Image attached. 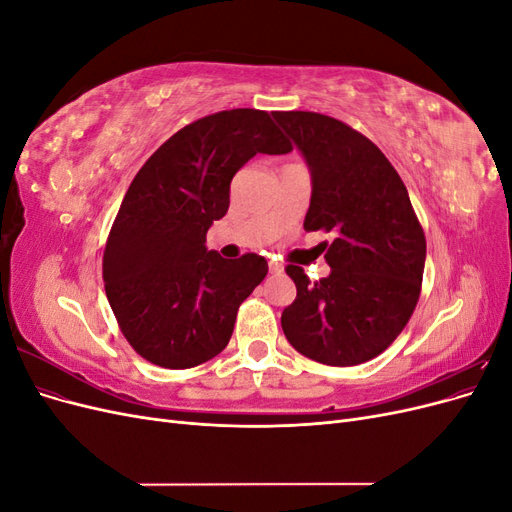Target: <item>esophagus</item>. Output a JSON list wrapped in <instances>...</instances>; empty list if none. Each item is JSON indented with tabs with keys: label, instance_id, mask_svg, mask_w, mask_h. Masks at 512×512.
Masks as SVG:
<instances>
[{
	"label": "esophagus",
	"instance_id": "1",
	"mask_svg": "<svg viewBox=\"0 0 512 512\" xmlns=\"http://www.w3.org/2000/svg\"><path fill=\"white\" fill-rule=\"evenodd\" d=\"M269 273H273V275H280V273H284V267L280 265V262H273V260H269Z\"/></svg>",
	"mask_w": 512,
	"mask_h": 512
}]
</instances>
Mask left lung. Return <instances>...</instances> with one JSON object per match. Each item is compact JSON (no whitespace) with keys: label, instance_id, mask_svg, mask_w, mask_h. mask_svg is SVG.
<instances>
[{"label":"left lung","instance_id":"left-lung-1","mask_svg":"<svg viewBox=\"0 0 512 512\" xmlns=\"http://www.w3.org/2000/svg\"><path fill=\"white\" fill-rule=\"evenodd\" d=\"M312 175L305 230H333L324 260L331 273L309 282L286 273L297 299L282 314L290 346L324 365L374 359L408 324L425 269V235L397 170L384 153L333 117L275 113Z\"/></svg>","mask_w":512,"mask_h":512}]
</instances>
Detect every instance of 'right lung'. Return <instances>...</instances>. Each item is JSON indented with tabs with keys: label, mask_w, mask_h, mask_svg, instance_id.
<instances>
[{
	"label": "right lung",
	"mask_w": 512,
	"mask_h": 512,
	"mask_svg": "<svg viewBox=\"0 0 512 512\" xmlns=\"http://www.w3.org/2000/svg\"><path fill=\"white\" fill-rule=\"evenodd\" d=\"M292 151L269 113L232 108L181 128L138 170L106 241L108 303L130 346L153 365L196 367L220 354L267 260L207 250L230 181L256 153Z\"/></svg>",
	"instance_id": "add662e5"
}]
</instances>
